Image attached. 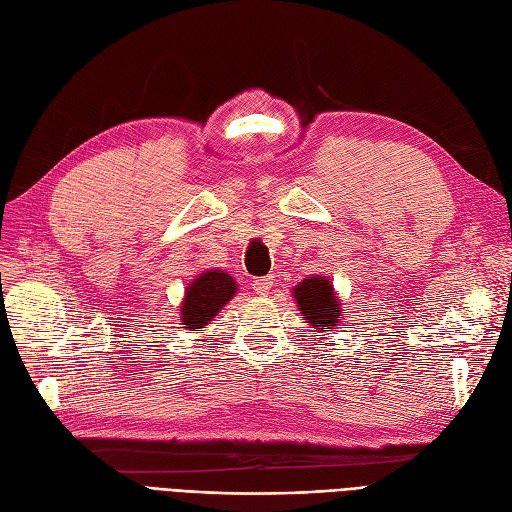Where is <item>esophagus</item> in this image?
Instances as JSON below:
<instances>
[{
    "instance_id": "esophagus-1",
    "label": "esophagus",
    "mask_w": 512,
    "mask_h": 512,
    "mask_svg": "<svg viewBox=\"0 0 512 512\" xmlns=\"http://www.w3.org/2000/svg\"><path fill=\"white\" fill-rule=\"evenodd\" d=\"M271 286H273V277H260V280H254L252 288L256 294H260V297H267V294L271 292Z\"/></svg>"
}]
</instances>
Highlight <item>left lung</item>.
Here are the masks:
<instances>
[{
  "label": "left lung",
  "mask_w": 512,
  "mask_h": 512,
  "mask_svg": "<svg viewBox=\"0 0 512 512\" xmlns=\"http://www.w3.org/2000/svg\"><path fill=\"white\" fill-rule=\"evenodd\" d=\"M292 297L297 301L303 318L318 331L337 327L339 318L346 314L333 290V284L322 275L305 277L301 284L294 286Z\"/></svg>",
  "instance_id": "left-lung-1"
}]
</instances>
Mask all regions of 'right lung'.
I'll use <instances>...</instances> for the list:
<instances>
[{
    "instance_id": "right-lung-1",
    "label": "right lung",
    "mask_w": 512,
    "mask_h": 512,
    "mask_svg": "<svg viewBox=\"0 0 512 512\" xmlns=\"http://www.w3.org/2000/svg\"><path fill=\"white\" fill-rule=\"evenodd\" d=\"M237 282L226 271L200 273L190 286L185 288L181 301V329L200 331L218 316L220 309L235 297Z\"/></svg>"
}]
</instances>
